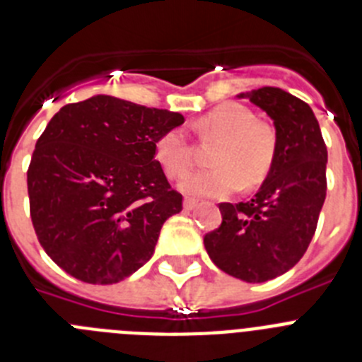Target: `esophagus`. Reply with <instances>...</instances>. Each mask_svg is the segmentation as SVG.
<instances>
[{"instance_id": "obj_1", "label": "esophagus", "mask_w": 362, "mask_h": 362, "mask_svg": "<svg viewBox=\"0 0 362 362\" xmlns=\"http://www.w3.org/2000/svg\"><path fill=\"white\" fill-rule=\"evenodd\" d=\"M183 206H185V210H194L197 206V201L192 199V197H187L183 203Z\"/></svg>"}]
</instances>
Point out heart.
I'll list each match as a JSON object with an SVG mask.
<instances>
[{
	"mask_svg": "<svg viewBox=\"0 0 362 362\" xmlns=\"http://www.w3.org/2000/svg\"><path fill=\"white\" fill-rule=\"evenodd\" d=\"M201 137L219 139L212 153L214 168L190 172L179 183L185 194L221 197L241 185L254 187L270 172L277 152L274 127L255 119L241 103H221L194 123ZM153 156L168 177H181L192 166L194 148L183 129H170L158 137Z\"/></svg>",
	"mask_w": 362,
	"mask_h": 362,
	"instance_id": "b5f03b06",
	"label": "heart"
}]
</instances>
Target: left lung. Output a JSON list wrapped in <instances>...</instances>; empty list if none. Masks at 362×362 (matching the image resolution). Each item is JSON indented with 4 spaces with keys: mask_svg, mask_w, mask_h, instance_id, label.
I'll list each match as a JSON object with an SVG mask.
<instances>
[{
    "mask_svg": "<svg viewBox=\"0 0 362 362\" xmlns=\"http://www.w3.org/2000/svg\"><path fill=\"white\" fill-rule=\"evenodd\" d=\"M268 114L277 152L267 179L246 203H221L223 223L204 235L217 268L246 283H264L299 263L326 197L325 139L313 110L276 86L243 92Z\"/></svg>",
    "mask_w": 362,
    "mask_h": 362,
    "instance_id": "obj_1",
    "label": "left lung"
}]
</instances>
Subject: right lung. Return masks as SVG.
Wrapping results in <instances>:
<instances>
[{
  "label": "right lung",
  "mask_w": 362,
  "mask_h": 362,
  "mask_svg": "<svg viewBox=\"0 0 362 362\" xmlns=\"http://www.w3.org/2000/svg\"><path fill=\"white\" fill-rule=\"evenodd\" d=\"M183 123L179 112L103 94L59 108L27 172L32 225L57 267L112 284L152 257L163 223L183 209L153 145Z\"/></svg>",
  "instance_id": "add662e5"
}]
</instances>
